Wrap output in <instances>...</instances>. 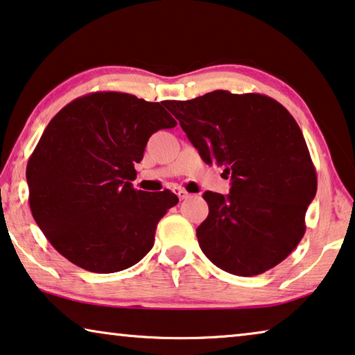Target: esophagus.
I'll use <instances>...</instances> for the list:
<instances>
[{
	"mask_svg": "<svg viewBox=\"0 0 355 355\" xmlns=\"http://www.w3.org/2000/svg\"><path fill=\"white\" fill-rule=\"evenodd\" d=\"M173 193H175V194L178 196L180 200H183V199H188L189 196H191V194H189V193L187 191V189L182 188V187H177V188H173Z\"/></svg>",
	"mask_w": 355,
	"mask_h": 355,
	"instance_id": "1",
	"label": "esophagus"
}]
</instances>
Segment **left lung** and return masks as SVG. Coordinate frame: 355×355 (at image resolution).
Returning a JSON list of instances; mask_svg holds the SVG:
<instances>
[{
	"mask_svg": "<svg viewBox=\"0 0 355 355\" xmlns=\"http://www.w3.org/2000/svg\"><path fill=\"white\" fill-rule=\"evenodd\" d=\"M166 107L202 161L231 175L228 196L204 193L209 216L196 230L204 255L242 277L284 261L303 239L317 191L315 167L293 116L268 95L228 91L167 100Z\"/></svg>",
	"mask_w": 355,
	"mask_h": 355,
	"instance_id": "left-lung-1",
	"label": "left lung"
}]
</instances>
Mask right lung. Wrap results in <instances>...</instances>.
<instances>
[{"label": "right lung", "mask_w": 355, "mask_h": 355, "mask_svg": "<svg viewBox=\"0 0 355 355\" xmlns=\"http://www.w3.org/2000/svg\"><path fill=\"white\" fill-rule=\"evenodd\" d=\"M166 102L92 92L63 107L26 164L31 215L57 252L91 272H118L155 245L159 220L178 202L168 189L132 187L155 132L177 121Z\"/></svg>", "instance_id": "right-lung-1"}]
</instances>
